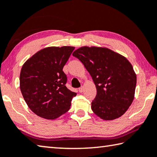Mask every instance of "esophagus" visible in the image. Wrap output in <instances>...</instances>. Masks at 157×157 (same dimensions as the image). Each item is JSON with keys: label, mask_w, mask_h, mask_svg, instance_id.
Here are the masks:
<instances>
[{"label": "esophagus", "mask_w": 157, "mask_h": 157, "mask_svg": "<svg viewBox=\"0 0 157 157\" xmlns=\"http://www.w3.org/2000/svg\"><path fill=\"white\" fill-rule=\"evenodd\" d=\"M83 91H84V87H83V86H81V87L79 88V91L80 92V93H82V92Z\"/></svg>", "instance_id": "obj_1"}]
</instances>
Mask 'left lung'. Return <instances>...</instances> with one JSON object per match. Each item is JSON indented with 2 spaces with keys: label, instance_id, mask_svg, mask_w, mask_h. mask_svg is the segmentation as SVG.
Instances as JSON below:
<instances>
[{
  "label": "left lung",
  "instance_id": "1",
  "mask_svg": "<svg viewBox=\"0 0 157 157\" xmlns=\"http://www.w3.org/2000/svg\"><path fill=\"white\" fill-rule=\"evenodd\" d=\"M73 56L84 64L96 85L92 111L106 121L123 115L132 103L136 86V74L128 59L98 47H82Z\"/></svg>",
  "mask_w": 157,
  "mask_h": 157
}]
</instances>
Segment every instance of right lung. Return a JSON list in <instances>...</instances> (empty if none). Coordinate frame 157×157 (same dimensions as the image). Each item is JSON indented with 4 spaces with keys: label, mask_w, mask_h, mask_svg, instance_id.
Wrapping results in <instances>:
<instances>
[{
    "label": "right lung",
    "mask_w": 157,
    "mask_h": 157,
    "mask_svg": "<svg viewBox=\"0 0 157 157\" xmlns=\"http://www.w3.org/2000/svg\"><path fill=\"white\" fill-rule=\"evenodd\" d=\"M75 47H49L38 51L22 66L19 84L24 101L37 115L55 119L68 112L77 95L66 87L63 68Z\"/></svg>",
    "instance_id": "1"
}]
</instances>
